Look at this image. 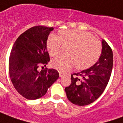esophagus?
<instances>
[{"label":"esophagus","mask_w":123,"mask_h":123,"mask_svg":"<svg viewBox=\"0 0 123 123\" xmlns=\"http://www.w3.org/2000/svg\"><path fill=\"white\" fill-rule=\"evenodd\" d=\"M59 74H60V77H63L64 75H65V74L63 72H62V71H60L59 72Z\"/></svg>","instance_id":"34e87169"}]
</instances>
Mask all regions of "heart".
I'll return each mask as SVG.
<instances>
[{"label": "heart", "mask_w": 123, "mask_h": 123, "mask_svg": "<svg viewBox=\"0 0 123 123\" xmlns=\"http://www.w3.org/2000/svg\"><path fill=\"white\" fill-rule=\"evenodd\" d=\"M49 36L46 48L52 57L60 54L63 46H69L67 55H60L52 61V66L61 71H68L75 66L83 70L93 66L99 60L102 51L101 42L91 33L80 30H63Z\"/></svg>", "instance_id": "b5f03b06"}]
</instances>
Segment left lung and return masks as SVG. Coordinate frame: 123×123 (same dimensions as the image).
Segmentation results:
<instances>
[{"instance_id":"obj_1","label":"left lung","mask_w":123,"mask_h":123,"mask_svg":"<svg viewBox=\"0 0 123 123\" xmlns=\"http://www.w3.org/2000/svg\"><path fill=\"white\" fill-rule=\"evenodd\" d=\"M113 64V51L102 40V52L99 60L90 68L71 75V84L65 88L69 101L75 105L84 106L97 100L107 85Z\"/></svg>"}]
</instances>
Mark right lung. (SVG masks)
<instances>
[{"label": "right lung", "instance_id": "1", "mask_svg": "<svg viewBox=\"0 0 123 123\" xmlns=\"http://www.w3.org/2000/svg\"><path fill=\"white\" fill-rule=\"evenodd\" d=\"M53 30V27H32L14 43L9 58L10 80L16 90L27 99L34 100L45 95L59 77L54 69H38L49 62L46 42Z\"/></svg>", "mask_w": 123, "mask_h": 123}]
</instances>
